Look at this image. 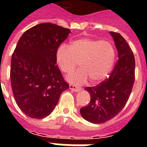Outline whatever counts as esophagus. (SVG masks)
I'll return each mask as SVG.
<instances>
[{"label":"esophagus","instance_id":"34e87169","mask_svg":"<svg viewBox=\"0 0 147 147\" xmlns=\"http://www.w3.org/2000/svg\"><path fill=\"white\" fill-rule=\"evenodd\" d=\"M69 88H70L72 91H74V92H79L80 90V89H79L78 87H76V86H74V85H71V84L69 85Z\"/></svg>","mask_w":147,"mask_h":147}]
</instances>
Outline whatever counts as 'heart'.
Masks as SVG:
<instances>
[{"label":"heart","instance_id":"heart-1","mask_svg":"<svg viewBox=\"0 0 147 147\" xmlns=\"http://www.w3.org/2000/svg\"><path fill=\"white\" fill-rule=\"evenodd\" d=\"M116 51L112 43L100 39H76L70 47L62 45L57 51V62L62 72L73 71L80 63L81 69L67 77L74 84L90 82L94 84L105 80L113 67Z\"/></svg>","mask_w":147,"mask_h":147}]
</instances>
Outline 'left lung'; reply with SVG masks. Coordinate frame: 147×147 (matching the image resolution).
I'll list each match as a JSON object with an SVG mask.
<instances>
[{
	"instance_id": "1",
	"label": "left lung",
	"mask_w": 147,
	"mask_h": 147,
	"mask_svg": "<svg viewBox=\"0 0 147 147\" xmlns=\"http://www.w3.org/2000/svg\"><path fill=\"white\" fill-rule=\"evenodd\" d=\"M118 52V61L108 79L95 86L85 88L90 102L80 109L87 121L102 123L116 117L126 105L135 82V57L126 40L119 33L110 32Z\"/></svg>"
}]
</instances>
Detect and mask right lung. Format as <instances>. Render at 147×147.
Here are the masks:
<instances>
[{
	"label": "right lung",
	"mask_w": 147,
	"mask_h": 147,
	"mask_svg": "<svg viewBox=\"0 0 147 147\" xmlns=\"http://www.w3.org/2000/svg\"><path fill=\"white\" fill-rule=\"evenodd\" d=\"M70 33L67 28L44 23L28 29L18 41L11 56V90L19 108L28 117L49 116L69 88L56 63L58 48Z\"/></svg>",
	"instance_id": "1"
}]
</instances>
